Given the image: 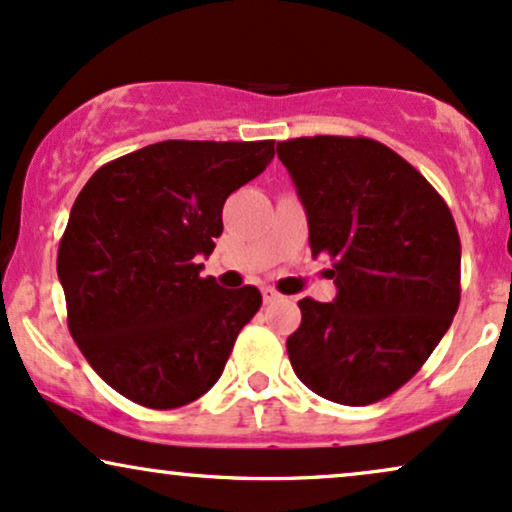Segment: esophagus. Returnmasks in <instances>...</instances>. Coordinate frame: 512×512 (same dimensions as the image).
Returning a JSON list of instances; mask_svg holds the SVG:
<instances>
[{"label":"esophagus","mask_w":512,"mask_h":512,"mask_svg":"<svg viewBox=\"0 0 512 512\" xmlns=\"http://www.w3.org/2000/svg\"><path fill=\"white\" fill-rule=\"evenodd\" d=\"M278 299H280L278 290H273V287H263V302L273 304V302H278Z\"/></svg>","instance_id":"34e87169"}]
</instances>
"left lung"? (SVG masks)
Listing matches in <instances>:
<instances>
[{"label":"left lung","instance_id":"8db88e82","mask_svg":"<svg viewBox=\"0 0 512 512\" xmlns=\"http://www.w3.org/2000/svg\"><path fill=\"white\" fill-rule=\"evenodd\" d=\"M302 198L314 256L338 297H304L287 338L294 374L340 405H371L422 369L460 304V237L441 194L374 138L278 143Z\"/></svg>","mask_w":512,"mask_h":512}]
</instances>
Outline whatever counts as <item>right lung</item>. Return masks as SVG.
Returning <instances> with one entry per match:
<instances>
[{
  "label": "right lung",
  "instance_id": "add662e5",
  "mask_svg": "<svg viewBox=\"0 0 512 512\" xmlns=\"http://www.w3.org/2000/svg\"><path fill=\"white\" fill-rule=\"evenodd\" d=\"M275 141H160L102 165L76 196L57 275L78 350L107 386L150 410L215 386L261 292L201 278L222 206Z\"/></svg>",
  "mask_w": 512,
  "mask_h": 512
}]
</instances>
